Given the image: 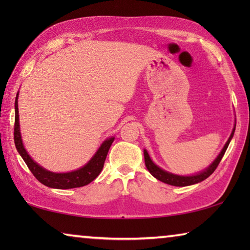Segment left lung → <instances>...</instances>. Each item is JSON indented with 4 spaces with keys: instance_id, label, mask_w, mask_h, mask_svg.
I'll return each instance as SVG.
<instances>
[{
    "instance_id": "obj_1",
    "label": "left lung",
    "mask_w": 250,
    "mask_h": 250,
    "mask_svg": "<svg viewBox=\"0 0 250 250\" xmlns=\"http://www.w3.org/2000/svg\"><path fill=\"white\" fill-rule=\"evenodd\" d=\"M235 128H236V125L234 126V129H232V132L230 134L229 139L227 140L226 145L224 146L223 150L221 151V153H219L217 158L214 160V162L211 163L208 167L205 168L204 171L198 173V174H196V175L182 176V175L172 174V173H170V172L164 171V170H162V168L156 166V164L153 163V161L151 160L149 153H147L146 150H145V151H143V153H145V162H146V167L147 168V171H149L151 174L155 177V179H158L159 181L163 182V183L170 184V185H173V186H188V185H193V184L200 183V182L207 179V177H208L211 174V173L216 170V167H218L219 162H221V160L223 159L224 154H225V152L227 150L228 145H229V142L231 140L232 135H234Z\"/></svg>"
}]
</instances>
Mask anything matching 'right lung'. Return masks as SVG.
I'll return each instance as SVG.
<instances>
[{
  "label": "right lung",
  "mask_w": 250,
  "mask_h": 250,
  "mask_svg": "<svg viewBox=\"0 0 250 250\" xmlns=\"http://www.w3.org/2000/svg\"><path fill=\"white\" fill-rule=\"evenodd\" d=\"M18 98L19 94L16 95L15 98V124H14V143L16 150L22 156L24 162L26 163L29 170L33 173V175L39 180L42 184H44L48 188H80L89 184L90 182L94 181L97 176L103 171L105 158H107L108 151L111 146L115 138H109L104 141L103 145L100 146L96 154L92 156L91 160L86 166L78 168V170L67 173H54L45 170L40 164H37L25 150L22 142V137L20 132V118H19V107H18Z\"/></svg>",
  "instance_id": "1"
}]
</instances>
